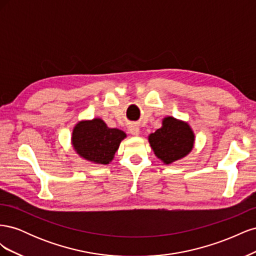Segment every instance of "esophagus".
Masks as SVG:
<instances>
[{
	"label": "esophagus",
	"mask_w": 256,
	"mask_h": 256,
	"mask_svg": "<svg viewBox=\"0 0 256 256\" xmlns=\"http://www.w3.org/2000/svg\"><path fill=\"white\" fill-rule=\"evenodd\" d=\"M129 132H130V134H132L134 136H138V134H140V128H138L136 125L130 126Z\"/></svg>",
	"instance_id": "esophagus-1"
}]
</instances>
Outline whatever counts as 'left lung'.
Here are the masks:
<instances>
[{"mask_svg": "<svg viewBox=\"0 0 256 256\" xmlns=\"http://www.w3.org/2000/svg\"><path fill=\"white\" fill-rule=\"evenodd\" d=\"M196 136L188 122L166 116L161 128L148 136L154 154L164 164H171L187 156L194 146Z\"/></svg>", "mask_w": 256, "mask_h": 256, "instance_id": "1", "label": "left lung"}]
</instances>
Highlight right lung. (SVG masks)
I'll return each instance as SVG.
<instances>
[{
  "label": "right lung",
  "mask_w": 256,
  "mask_h": 256,
  "mask_svg": "<svg viewBox=\"0 0 256 256\" xmlns=\"http://www.w3.org/2000/svg\"><path fill=\"white\" fill-rule=\"evenodd\" d=\"M126 136L122 130L108 127L102 118L84 120L74 127L72 144L81 158L95 164H109Z\"/></svg>",
  "instance_id": "1"
}]
</instances>
